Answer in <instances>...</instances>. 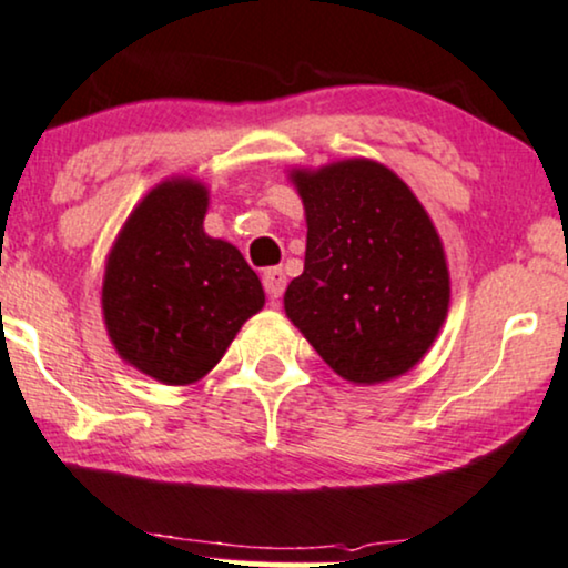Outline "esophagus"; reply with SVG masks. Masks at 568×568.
Returning a JSON list of instances; mask_svg holds the SVG:
<instances>
[{
    "mask_svg": "<svg viewBox=\"0 0 568 568\" xmlns=\"http://www.w3.org/2000/svg\"><path fill=\"white\" fill-rule=\"evenodd\" d=\"M262 283H264V291H267V296L272 301H277L280 296H283V291H285V272L280 270V267H270L267 272H264Z\"/></svg>",
    "mask_w": 568,
    "mask_h": 568,
    "instance_id": "esophagus-1",
    "label": "esophagus"
}]
</instances>
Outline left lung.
Masks as SVG:
<instances>
[{"instance_id": "obj_1", "label": "left lung", "mask_w": 568, "mask_h": 568, "mask_svg": "<svg viewBox=\"0 0 568 568\" xmlns=\"http://www.w3.org/2000/svg\"><path fill=\"white\" fill-rule=\"evenodd\" d=\"M291 181L306 212V260L285 291V314L348 383L404 375L448 314L433 220L396 172L372 160L293 170Z\"/></svg>"}]
</instances>
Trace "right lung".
<instances>
[{
    "instance_id": "add662e5",
    "label": "right lung",
    "mask_w": 568,
    "mask_h": 568,
    "mask_svg": "<svg viewBox=\"0 0 568 568\" xmlns=\"http://www.w3.org/2000/svg\"><path fill=\"white\" fill-rule=\"evenodd\" d=\"M210 191L172 178L149 191L106 256L102 308L118 354L164 385H191L264 306L233 243L204 233Z\"/></svg>"
}]
</instances>
